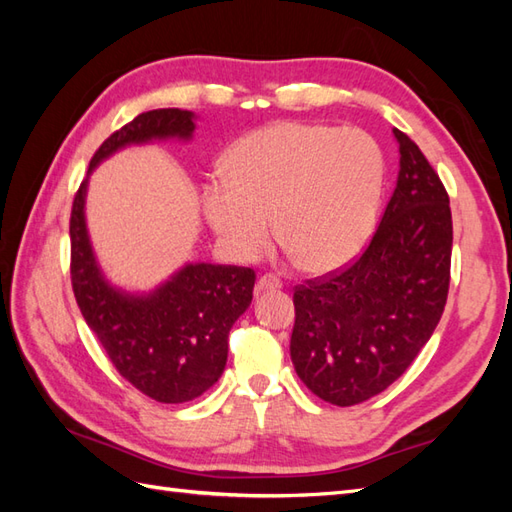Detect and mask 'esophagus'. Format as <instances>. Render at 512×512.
<instances>
[{"mask_svg": "<svg viewBox=\"0 0 512 512\" xmlns=\"http://www.w3.org/2000/svg\"><path fill=\"white\" fill-rule=\"evenodd\" d=\"M277 288H281V279H279V277H275V275H270V273H266V275L259 277L257 286H255V290H257V292L277 290Z\"/></svg>", "mask_w": 512, "mask_h": 512, "instance_id": "esophagus-1", "label": "esophagus"}]
</instances>
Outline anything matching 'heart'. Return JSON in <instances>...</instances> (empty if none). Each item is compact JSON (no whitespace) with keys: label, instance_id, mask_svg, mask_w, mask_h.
Masks as SVG:
<instances>
[{"label":"heart","instance_id":"obj_1","mask_svg":"<svg viewBox=\"0 0 512 512\" xmlns=\"http://www.w3.org/2000/svg\"><path fill=\"white\" fill-rule=\"evenodd\" d=\"M385 162L361 129L284 121L237 140L224 182L204 189V215L237 257L255 259L273 239L310 273H332L374 231Z\"/></svg>","mask_w":512,"mask_h":512}]
</instances>
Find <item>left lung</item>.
I'll list each match as a JSON object with an SVG mask.
<instances>
[{
  "label": "left lung",
  "instance_id": "8db88e82",
  "mask_svg": "<svg viewBox=\"0 0 512 512\" xmlns=\"http://www.w3.org/2000/svg\"><path fill=\"white\" fill-rule=\"evenodd\" d=\"M400 171L354 264L295 288L290 358L314 396L352 407L407 372L444 312L451 279L449 193L420 147L394 129Z\"/></svg>",
  "mask_w": 512,
  "mask_h": 512
}]
</instances>
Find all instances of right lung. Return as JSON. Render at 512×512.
Here are the masks:
<instances>
[{"label":"right lung","mask_w":512,"mask_h":512,"mask_svg":"<svg viewBox=\"0 0 512 512\" xmlns=\"http://www.w3.org/2000/svg\"><path fill=\"white\" fill-rule=\"evenodd\" d=\"M193 114L178 107L138 114L96 149L90 171L127 145L162 138L189 140ZM88 171V173H90ZM81 182L70 215L74 299L112 365L138 391L167 405L202 396L222 376L228 332L253 301L255 270L187 264L149 295H127L107 284L85 228Z\"/></svg>","instance_id":"obj_1"}]
</instances>
